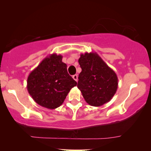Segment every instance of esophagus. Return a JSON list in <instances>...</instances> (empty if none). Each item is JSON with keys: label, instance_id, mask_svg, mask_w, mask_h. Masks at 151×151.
Masks as SVG:
<instances>
[{"label": "esophagus", "instance_id": "1", "mask_svg": "<svg viewBox=\"0 0 151 151\" xmlns=\"http://www.w3.org/2000/svg\"><path fill=\"white\" fill-rule=\"evenodd\" d=\"M78 76L77 74H76V75H73V78L74 80H76V82H78Z\"/></svg>", "mask_w": 151, "mask_h": 151}]
</instances>
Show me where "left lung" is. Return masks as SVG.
<instances>
[{
  "instance_id": "obj_1",
  "label": "left lung",
  "mask_w": 151,
  "mask_h": 151,
  "mask_svg": "<svg viewBox=\"0 0 151 151\" xmlns=\"http://www.w3.org/2000/svg\"><path fill=\"white\" fill-rule=\"evenodd\" d=\"M81 73L78 88L88 104L100 106L109 102L117 91L118 79L97 53H82L78 60Z\"/></svg>"
}]
</instances>
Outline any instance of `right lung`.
<instances>
[{
  "label": "right lung",
  "instance_id": "1",
  "mask_svg": "<svg viewBox=\"0 0 151 151\" xmlns=\"http://www.w3.org/2000/svg\"><path fill=\"white\" fill-rule=\"evenodd\" d=\"M63 56L49 55L29 73L27 91L37 104L49 109L59 107L77 82L69 75Z\"/></svg>",
  "mask_w": 151,
  "mask_h": 151
}]
</instances>
